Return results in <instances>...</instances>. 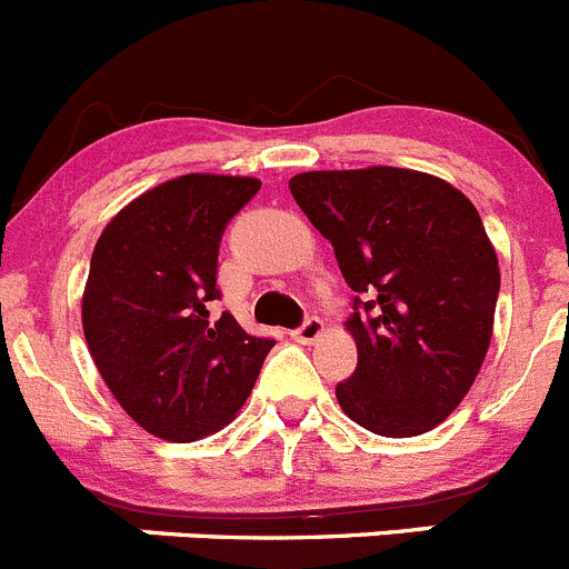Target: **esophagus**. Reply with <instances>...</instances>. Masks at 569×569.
<instances>
[{
  "label": "esophagus",
  "mask_w": 569,
  "mask_h": 569,
  "mask_svg": "<svg viewBox=\"0 0 569 569\" xmlns=\"http://www.w3.org/2000/svg\"><path fill=\"white\" fill-rule=\"evenodd\" d=\"M320 335H322V320H320V317H306L303 326H297V329L291 331V340L309 346V342H315Z\"/></svg>",
  "instance_id": "obj_1"
}]
</instances>
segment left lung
<instances>
[{
    "label": "left lung",
    "instance_id": "1",
    "mask_svg": "<svg viewBox=\"0 0 569 569\" xmlns=\"http://www.w3.org/2000/svg\"><path fill=\"white\" fill-rule=\"evenodd\" d=\"M289 189L357 291L346 320L357 368L337 386L340 408L380 437L437 428L493 335L499 260L476 207L442 178L399 167L300 172Z\"/></svg>",
    "mask_w": 569,
    "mask_h": 569
}]
</instances>
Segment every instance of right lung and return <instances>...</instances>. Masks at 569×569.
<instances>
[{
    "instance_id": "1",
    "label": "right lung",
    "mask_w": 569,
    "mask_h": 569,
    "mask_svg": "<svg viewBox=\"0 0 569 569\" xmlns=\"http://www.w3.org/2000/svg\"><path fill=\"white\" fill-rule=\"evenodd\" d=\"M258 178L158 183L104 227L90 260L81 326L112 397L152 437L196 442L221 431L252 393L274 340L252 337L218 300V249Z\"/></svg>"
}]
</instances>
